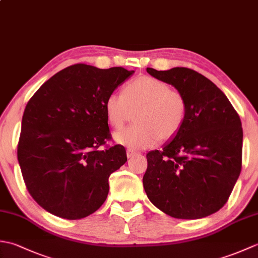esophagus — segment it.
Wrapping results in <instances>:
<instances>
[{
    "instance_id": "obj_1",
    "label": "esophagus",
    "mask_w": 258,
    "mask_h": 258,
    "mask_svg": "<svg viewBox=\"0 0 258 258\" xmlns=\"http://www.w3.org/2000/svg\"><path fill=\"white\" fill-rule=\"evenodd\" d=\"M136 154H138V152H135V151L131 150V149H127V150H126V155H127V157H128V158H132V157H134Z\"/></svg>"
}]
</instances>
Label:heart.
<instances>
[{
    "instance_id": "b5f03b06",
    "label": "heart",
    "mask_w": 258,
    "mask_h": 258,
    "mask_svg": "<svg viewBox=\"0 0 258 258\" xmlns=\"http://www.w3.org/2000/svg\"><path fill=\"white\" fill-rule=\"evenodd\" d=\"M106 118L114 128L132 119L135 124L114 134L117 144L131 150L150 149L177 134L186 117V102L177 91L152 76H140L126 83L122 94L112 93L104 103Z\"/></svg>"
}]
</instances>
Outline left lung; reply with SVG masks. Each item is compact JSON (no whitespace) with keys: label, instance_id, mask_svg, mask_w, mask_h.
Here are the masks:
<instances>
[{"label":"left lung","instance_id":"1","mask_svg":"<svg viewBox=\"0 0 258 258\" xmlns=\"http://www.w3.org/2000/svg\"><path fill=\"white\" fill-rule=\"evenodd\" d=\"M186 102L184 124L161 151L147 153L145 193L158 210L199 220L225 205L242 169L243 130L226 95L204 75L186 68L157 71Z\"/></svg>","mask_w":258,"mask_h":258}]
</instances>
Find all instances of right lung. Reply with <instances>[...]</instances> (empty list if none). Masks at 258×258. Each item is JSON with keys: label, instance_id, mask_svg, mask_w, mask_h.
Listing matches in <instances>:
<instances>
[{"label": "right lung", "instance_id": "1", "mask_svg": "<svg viewBox=\"0 0 258 258\" xmlns=\"http://www.w3.org/2000/svg\"><path fill=\"white\" fill-rule=\"evenodd\" d=\"M134 71L74 64L47 80L26 104L18 160L31 196L53 215L81 220L105 202L108 177L127 161L109 139L106 97Z\"/></svg>", "mask_w": 258, "mask_h": 258}]
</instances>
